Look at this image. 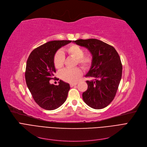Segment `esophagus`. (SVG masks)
Listing matches in <instances>:
<instances>
[{"mask_svg": "<svg viewBox=\"0 0 147 147\" xmlns=\"http://www.w3.org/2000/svg\"><path fill=\"white\" fill-rule=\"evenodd\" d=\"M76 84H77L76 83H70V84H69V85H70L71 87H73V86H76Z\"/></svg>", "mask_w": 147, "mask_h": 147, "instance_id": "obj_1", "label": "esophagus"}]
</instances>
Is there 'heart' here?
Returning a JSON list of instances; mask_svg holds the SVG:
<instances>
[{
  "mask_svg": "<svg viewBox=\"0 0 147 147\" xmlns=\"http://www.w3.org/2000/svg\"><path fill=\"white\" fill-rule=\"evenodd\" d=\"M69 56L76 59V64H78L84 69L90 67L93 57L90 53L84 54L83 49L77 45H71L65 49ZM65 57L61 51H58L54 56L53 63L55 68L59 69L64 65ZM82 74V69L79 67L74 68H65L60 72L61 78L68 82H76Z\"/></svg>",
  "mask_w": 147,
  "mask_h": 147,
  "instance_id": "obj_1",
  "label": "heart"
}]
</instances>
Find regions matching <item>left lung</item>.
Returning a JSON list of instances; mask_svg holds the SVG:
<instances>
[{"instance_id": "1", "label": "left lung", "mask_w": 147, "mask_h": 147, "mask_svg": "<svg viewBox=\"0 0 147 147\" xmlns=\"http://www.w3.org/2000/svg\"><path fill=\"white\" fill-rule=\"evenodd\" d=\"M87 48L93 61L86 77L88 89L83 93L84 102L94 109H102L114 99L122 75V65L116 50L112 46L96 38L73 41Z\"/></svg>"}]
</instances>
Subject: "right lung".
I'll return each instance as SVG.
<instances>
[{"label":"right lung","mask_w":147,"mask_h":147,"mask_svg":"<svg viewBox=\"0 0 147 147\" xmlns=\"http://www.w3.org/2000/svg\"><path fill=\"white\" fill-rule=\"evenodd\" d=\"M71 40H53L34 49L28 57L26 69L27 87L35 102L42 109L53 110L66 101L69 84L60 80L58 85L51 84L56 72L53 58L57 51Z\"/></svg>","instance_id":"1"}]
</instances>
